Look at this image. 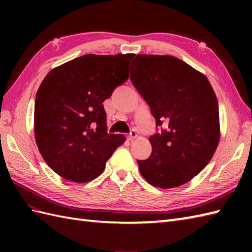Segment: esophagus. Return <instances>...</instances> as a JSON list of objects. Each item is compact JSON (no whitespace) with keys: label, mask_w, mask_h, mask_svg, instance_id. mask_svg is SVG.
Instances as JSON below:
<instances>
[{"label":"esophagus","mask_w":252,"mask_h":252,"mask_svg":"<svg viewBox=\"0 0 252 252\" xmlns=\"http://www.w3.org/2000/svg\"><path fill=\"white\" fill-rule=\"evenodd\" d=\"M136 136H137L136 131L135 130H131V132L129 133V136H127V138H129L130 141H133Z\"/></svg>","instance_id":"obj_1"}]
</instances>
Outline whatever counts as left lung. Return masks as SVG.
Instances as JSON below:
<instances>
[{
  "label": "left lung",
  "instance_id": "8db88e82",
  "mask_svg": "<svg viewBox=\"0 0 252 252\" xmlns=\"http://www.w3.org/2000/svg\"><path fill=\"white\" fill-rule=\"evenodd\" d=\"M130 80L156 126H168L149 137L152 155L137 160L141 174L161 189L185 184L209 163L220 140L215 91L202 73L169 55H136Z\"/></svg>",
  "mask_w": 252,
  "mask_h": 252
}]
</instances>
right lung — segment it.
<instances>
[{
    "instance_id": "add662e5",
    "label": "right lung",
    "mask_w": 252,
    "mask_h": 252,
    "mask_svg": "<svg viewBox=\"0 0 252 252\" xmlns=\"http://www.w3.org/2000/svg\"><path fill=\"white\" fill-rule=\"evenodd\" d=\"M133 57L83 55L53 69L42 81L34 103L35 142L62 178L94 180L125 142L123 135L107 133L103 101L129 79Z\"/></svg>"
}]
</instances>
